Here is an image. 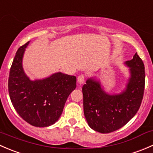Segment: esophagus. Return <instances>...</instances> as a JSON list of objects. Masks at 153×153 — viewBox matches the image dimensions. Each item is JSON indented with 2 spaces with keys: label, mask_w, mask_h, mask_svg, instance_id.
<instances>
[{
  "label": "esophagus",
  "mask_w": 153,
  "mask_h": 153,
  "mask_svg": "<svg viewBox=\"0 0 153 153\" xmlns=\"http://www.w3.org/2000/svg\"><path fill=\"white\" fill-rule=\"evenodd\" d=\"M84 79H85V76L84 75H80L78 77V82L80 84H82L84 82Z\"/></svg>",
  "instance_id": "esophagus-1"
}]
</instances>
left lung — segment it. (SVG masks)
<instances>
[{
    "label": "left lung",
    "instance_id": "8db88e82",
    "mask_svg": "<svg viewBox=\"0 0 153 153\" xmlns=\"http://www.w3.org/2000/svg\"><path fill=\"white\" fill-rule=\"evenodd\" d=\"M125 64L129 67L130 77L121 93H106L101 83L92 78L83 86L84 115L89 126L96 132L109 133L120 129L139 109L144 92V64L137 52Z\"/></svg>",
    "mask_w": 153,
    "mask_h": 153
}]
</instances>
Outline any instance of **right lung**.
Returning <instances> with one entry per match:
<instances>
[{
	"label": "right lung",
	"instance_id": "1",
	"mask_svg": "<svg viewBox=\"0 0 153 153\" xmlns=\"http://www.w3.org/2000/svg\"><path fill=\"white\" fill-rule=\"evenodd\" d=\"M29 43L15 54L9 76V94L14 108L24 121L45 127L60 118L69 94L76 87V77L57 72L44 79L31 81L22 65Z\"/></svg>",
	"mask_w": 153,
	"mask_h": 153
}]
</instances>
